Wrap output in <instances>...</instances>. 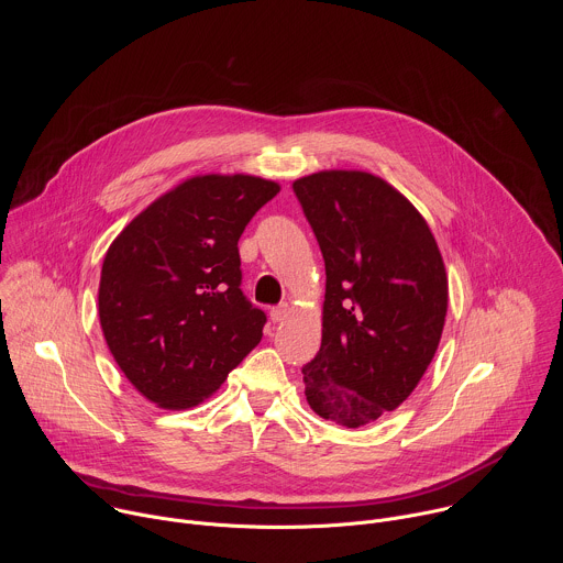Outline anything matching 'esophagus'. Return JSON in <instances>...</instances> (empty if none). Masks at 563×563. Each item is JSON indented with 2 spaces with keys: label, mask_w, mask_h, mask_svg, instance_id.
<instances>
[{
  "label": "esophagus",
  "mask_w": 563,
  "mask_h": 563,
  "mask_svg": "<svg viewBox=\"0 0 563 563\" xmlns=\"http://www.w3.org/2000/svg\"><path fill=\"white\" fill-rule=\"evenodd\" d=\"M287 311H289V307H287L285 302H283V305H276V307H272V309H269V318H272V323H280V320H285Z\"/></svg>",
  "instance_id": "esophagus-1"
}]
</instances>
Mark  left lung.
<instances>
[{
    "label": "left lung",
    "instance_id": "left-lung-1",
    "mask_svg": "<svg viewBox=\"0 0 563 563\" xmlns=\"http://www.w3.org/2000/svg\"><path fill=\"white\" fill-rule=\"evenodd\" d=\"M294 194L325 261L323 341L302 367L309 408L374 423L415 391L448 311L437 240L415 205L365 172H318Z\"/></svg>",
    "mask_w": 563,
    "mask_h": 563
}]
</instances>
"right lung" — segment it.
Here are the masks:
<instances>
[{
  "label": "right lung",
  "instance_id": "obj_1",
  "mask_svg": "<svg viewBox=\"0 0 563 563\" xmlns=\"http://www.w3.org/2000/svg\"><path fill=\"white\" fill-rule=\"evenodd\" d=\"M278 191L256 176H196L113 240L100 276V325L151 404L198 406L261 343L267 316L240 289L238 240Z\"/></svg>",
  "mask_w": 563,
  "mask_h": 563
}]
</instances>
